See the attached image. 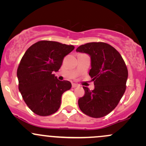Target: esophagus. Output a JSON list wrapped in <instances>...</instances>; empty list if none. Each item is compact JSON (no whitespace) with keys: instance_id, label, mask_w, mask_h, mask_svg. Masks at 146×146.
Here are the masks:
<instances>
[{"instance_id":"esophagus-1","label":"esophagus","mask_w":146,"mask_h":146,"mask_svg":"<svg viewBox=\"0 0 146 146\" xmlns=\"http://www.w3.org/2000/svg\"><path fill=\"white\" fill-rule=\"evenodd\" d=\"M77 86H78V85L77 84H75V83L72 84V87H73V88H75V87Z\"/></svg>"}]
</instances>
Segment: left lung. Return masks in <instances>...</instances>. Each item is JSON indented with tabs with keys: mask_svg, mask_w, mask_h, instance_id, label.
<instances>
[{
	"mask_svg": "<svg viewBox=\"0 0 146 146\" xmlns=\"http://www.w3.org/2000/svg\"><path fill=\"white\" fill-rule=\"evenodd\" d=\"M77 52L90 58L89 75L94 90L84 86L85 94L78 100L80 109L94 118L104 117L113 110L125 93L128 69L120 53L104 42H90L77 48Z\"/></svg>",
	"mask_w": 146,
	"mask_h": 146,
	"instance_id": "left-lung-1",
	"label": "left lung"
}]
</instances>
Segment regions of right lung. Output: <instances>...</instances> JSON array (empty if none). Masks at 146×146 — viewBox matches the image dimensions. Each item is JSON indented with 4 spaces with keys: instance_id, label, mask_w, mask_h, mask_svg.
I'll use <instances>...</instances> for the list:
<instances>
[{
    "instance_id": "add662e5",
    "label": "right lung",
    "mask_w": 146,
    "mask_h": 146,
    "mask_svg": "<svg viewBox=\"0 0 146 146\" xmlns=\"http://www.w3.org/2000/svg\"><path fill=\"white\" fill-rule=\"evenodd\" d=\"M74 48L58 42L39 41L22 58L17 70L18 88L26 104L36 115L56 113L62 95L71 88L70 82L60 81L53 73L58 71L64 58Z\"/></svg>"
}]
</instances>
